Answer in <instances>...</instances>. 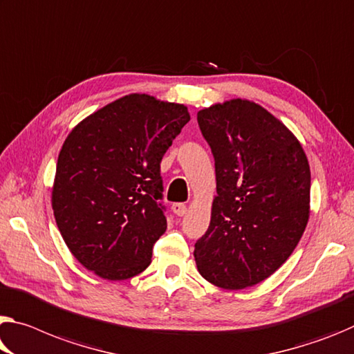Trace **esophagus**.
I'll return each mask as SVG.
<instances>
[{
  "mask_svg": "<svg viewBox=\"0 0 354 354\" xmlns=\"http://www.w3.org/2000/svg\"><path fill=\"white\" fill-rule=\"evenodd\" d=\"M171 211L175 212L176 216L181 217V216L186 214L187 207H186V205H184V203H173V205H171Z\"/></svg>",
  "mask_w": 354,
  "mask_h": 354,
  "instance_id": "34e87169",
  "label": "esophagus"
}]
</instances>
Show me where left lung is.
Wrapping results in <instances>:
<instances>
[{
    "instance_id": "left-lung-1",
    "label": "left lung",
    "mask_w": 354,
    "mask_h": 354,
    "mask_svg": "<svg viewBox=\"0 0 354 354\" xmlns=\"http://www.w3.org/2000/svg\"><path fill=\"white\" fill-rule=\"evenodd\" d=\"M217 195L195 243L198 272L225 290L263 282L287 261L310 209V167L293 133L261 105L232 99L197 113Z\"/></svg>"
}]
</instances>
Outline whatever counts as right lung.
Segmentation results:
<instances>
[{
    "label": "right lung",
    "mask_w": 354,
    "mask_h": 354,
    "mask_svg": "<svg viewBox=\"0 0 354 354\" xmlns=\"http://www.w3.org/2000/svg\"><path fill=\"white\" fill-rule=\"evenodd\" d=\"M189 121L183 104L129 94L67 136L52 206L61 236L88 271L126 280L149 266L167 230L160 160Z\"/></svg>",
    "instance_id": "right-lung-1"
}]
</instances>
